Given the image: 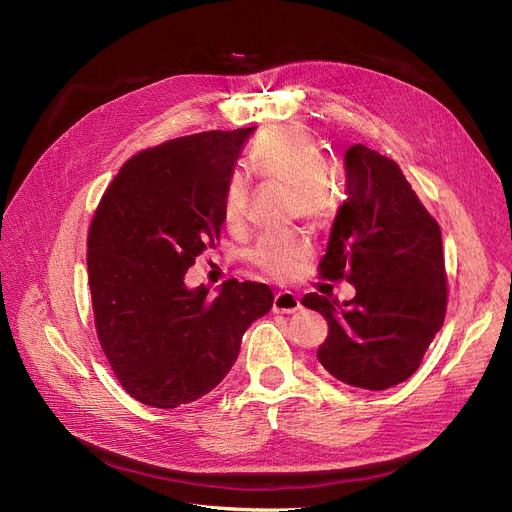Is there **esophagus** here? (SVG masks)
Instances as JSON below:
<instances>
[{"label":"esophagus","instance_id":"esophagus-1","mask_svg":"<svg viewBox=\"0 0 512 512\" xmlns=\"http://www.w3.org/2000/svg\"><path fill=\"white\" fill-rule=\"evenodd\" d=\"M301 309V301L294 292L290 290H282V292H276L274 297V311H282V313H294Z\"/></svg>","mask_w":512,"mask_h":512}]
</instances>
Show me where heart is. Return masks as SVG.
I'll return each mask as SVG.
<instances>
[{"label": "heart", "mask_w": 512, "mask_h": 512, "mask_svg": "<svg viewBox=\"0 0 512 512\" xmlns=\"http://www.w3.org/2000/svg\"><path fill=\"white\" fill-rule=\"evenodd\" d=\"M324 147L299 126H278L255 141L249 153L251 170L263 178L290 184L292 207L313 220H324L334 209V191L326 176ZM249 201L247 178L234 172L222 195V215L230 230L245 222ZM313 255V242L303 232L263 234L251 251L255 267L276 280L294 278Z\"/></svg>", "instance_id": "b5f03b06"}]
</instances>
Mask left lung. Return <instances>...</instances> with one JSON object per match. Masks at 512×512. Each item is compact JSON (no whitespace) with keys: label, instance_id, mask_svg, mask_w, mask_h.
<instances>
[{"label":"left lung","instance_id":"8db88e82","mask_svg":"<svg viewBox=\"0 0 512 512\" xmlns=\"http://www.w3.org/2000/svg\"><path fill=\"white\" fill-rule=\"evenodd\" d=\"M344 164L348 197L317 272L357 294L340 303L313 292L301 303L328 321L319 363L344 384L386 390L419 369L444 324L442 232L394 159L353 145Z\"/></svg>","mask_w":512,"mask_h":512}]
</instances>
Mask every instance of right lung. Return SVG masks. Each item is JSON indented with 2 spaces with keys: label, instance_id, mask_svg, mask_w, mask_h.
<instances>
[{
  "label": "right lung",
  "instance_id": "obj_1",
  "mask_svg": "<svg viewBox=\"0 0 512 512\" xmlns=\"http://www.w3.org/2000/svg\"><path fill=\"white\" fill-rule=\"evenodd\" d=\"M255 126L207 130L132 155L93 213L87 267L95 330L120 386L176 409L218 386L242 334L272 309L270 286L224 282L218 297L184 274L222 234V195Z\"/></svg>",
  "mask_w": 512,
  "mask_h": 512
}]
</instances>
